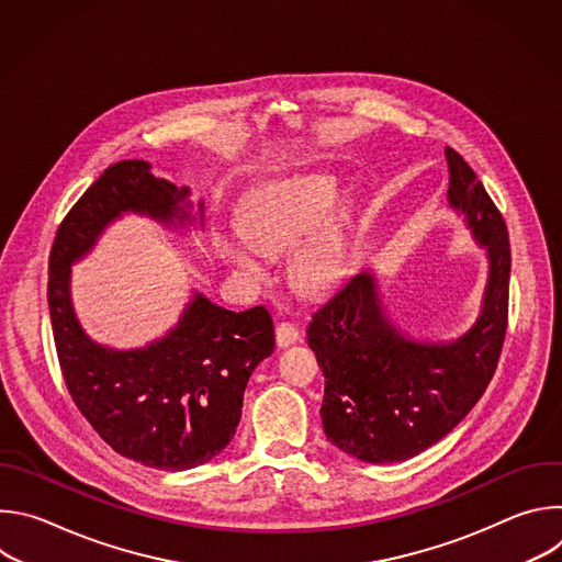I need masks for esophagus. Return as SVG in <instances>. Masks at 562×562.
Returning <instances> with one entry per match:
<instances>
[{"label":"esophagus","instance_id":"1","mask_svg":"<svg viewBox=\"0 0 562 562\" xmlns=\"http://www.w3.org/2000/svg\"><path fill=\"white\" fill-rule=\"evenodd\" d=\"M297 338H300V331H297V327L293 323H280L276 327V342H278L280 349L291 347L293 342H297Z\"/></svg>","mask_w":562,"mask_h":562}]
</instances>
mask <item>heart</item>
<instances>
[{"label": "heart", "instance_id": "b5f03b06", "mask_svg": "<svg viewBox=\"0 0 562 562\" xmlns=\"http://www.w3.org/2000/svg\"><path fill=\"white\" fill-rule=\"evenodd\" d=\"M338 198L340 187L331 176L282 178L251 200L239 228L265 254L289 249L311 232L289 260V278L300 293H325L340 278L345 262L349 209L340 206L334 212ZM217 249L233 267L254 276L262 273L258 252L243 239L222 237Z\"/></svg>", "mask_w": 562, "mask_h": 562}]
</instances>
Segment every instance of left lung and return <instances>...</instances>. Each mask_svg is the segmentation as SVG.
Returning <instances> with one entry per match:
<instances>
[{"instance_id":"left-lung-1","label":"left lung","mask_w":562,"mask_h":562,"mask_svg":"<svg viewBox=\"0 0 562 562\" xmlns=\"http://www.w3.org/2000/svg\"><path fill=\"white\" fill-rule=\"evenodd\" d=\"M449 204L487 247L490 280L475 325L449 345L405 340L389 323L371 273L345 280L306 327L325 373L319 416L349 456L384 464L409 460L442 440L485 393L509 317L512 251L503 213L453 148H445Z\"/></svg>"}]
</instances>
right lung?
Segmentation results:
<instances>
[{
	"label": "right lung",
	"mask_w": 562,
	"mask_h": 562,
	"mask_svg": "<svg viewBox=\"0 0 562 562\" xmlns=\"http://www.w3.org/2000/svg\"><path fill=\"white\" fill-rule=\"evenodd\" d=\"M187 195L144 159H120L66 213L48 258L53 338L75 407L117 453L165 471L204 464L231 442L251 371L276 347L271 313L262 304L235 313L198 293L167 338L113 351L79 327L68 280L70 265L124 211L195 220Z\"/></svg>",
	"instance_id": "1"
}]
</instances>
